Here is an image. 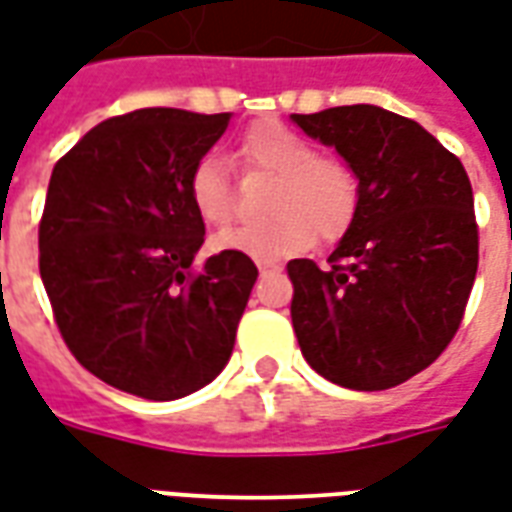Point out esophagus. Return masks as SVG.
<instances>
[{
    "label": "esophagus",
    "instance_id": "1",
    "mask_svg": "<svg viewBox=\"0 0 512 512\" xmlns=\"http://www.w3.org/2000/svg\"><path fill=\"white\" fill-rule=\"evenodd\" d=\"M260 274H263V277H266V274H279V271H282V266H277V263H260Z\"/></svg>",
    "mask_w": 512,
    "mask_h": 512
}]
</instances>
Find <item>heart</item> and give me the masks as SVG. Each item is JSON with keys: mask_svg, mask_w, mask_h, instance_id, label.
Returning a JSON list of instances; mask_svg holds the SVG:
<instances>
[{"mask_svg": "<svg viewBox=\"0 0 512 512\" xmlns=\"http://www.w3.org/2000/svg\"><path fill=\"white\" fill-rule=\"evenodd\" d=\"M238 158L246 169L277 175L271 197L274 219L246 224L213 238V249L274 263L323 244L340 241L359 216L362 186L356 169L337 156H318L310 139L282 123H257L241 136ZM186 197L200 222L227 227L235 216L233 183L227 164L216 153H205L186 175Z\"/></svg>", "mask_w": 512, "mask_h": 512, "instance_id": "heart-1", "label": "heart"}]
</instances>
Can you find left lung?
<instances>
[{
  "mask_svg": "<svg viewBox=\"0 0 512 512\" xmlns=\"http://www.w3.org/2000/svg\"><path fill=\"white\" fill-rule=\"evenodd\" d=\"M356 169L362 205L329 266L290 260V318L315 373L359 392L433 365L466 312L477 274L469 175L425 128L356 104L293 115Z\"/></svg>",
  "mask_w": 512,
  "mask_h": 512,
  "instance_id": "8db88e82",
  "label": "left lung"
}]
</instances>
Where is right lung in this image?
<instances>
[{
  "label": "right lung",
  "mask_w": 512,
  "mask_h": 512,
  "mask_svg": "<svg viewBox=\"0 0 512 512\" xmlns=\"http://www.w3.org/2000/svg\"><path fill=\"white\" fill-rule=\"evenodd\" d=\"M227 123L136 109L87 131L51 172L38 260L54 323L79 365L128 395L186 397L233 354L257 266L219 252L194 268L205 222L186 197L191 164Z\"/></svg>",
  "instance_id": "obj_1"
}]
</instances>
